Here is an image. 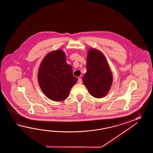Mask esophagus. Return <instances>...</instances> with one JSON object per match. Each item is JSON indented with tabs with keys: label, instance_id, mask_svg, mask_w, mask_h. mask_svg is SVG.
Here are the masks:
<instances>
[{
	"label": "esophagus",
	"instance_id": "1",
	"mask_svg": "<svg viewBox=\"0 0 153 153\" xmlns=\"http://www.w3.org/2000/svg\"><path fill=\"white\" fill-rule=\"evenodd\" d=\"M78 83H79V84H82V79H81V78H78Z\"/></svg>",
	"mask_w": 153,
	"mask_h": 153
}]
</instances>
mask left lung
I'll return each mask as SVG.
<instances>
[{
	"label": "left lung",
	"mask_w": 153,
	"mask_h": 153,
	"mask_svg": "<svg viewBox=\"0 0 153 153\" xmlns=\"http://www.w3.org/2000/svg\"><path fill=\"white\" fill-rule=\"evenodd\" d=\"M87 71L82 81L90 94L96 98H102L107 94L112 84V74L104 55L97 50L88 51Z\"/></svg>",
	"instance_id": "8db88e82"
}]
</instances>
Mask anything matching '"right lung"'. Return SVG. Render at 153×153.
Here are the masks:
<instances>
[{
  "mask_svg": "<svg viewBox=\"0 0 153 153\" xmlns=\"http://www.w3.org/2000/svg\"><path fill=\"white\" fill-rule=\"evenodd\" d=\"M77 80L78 78L73 76L71 65L66 63L62 50L50 52L42 60L38 72V81L42 92L50 100H65Z\"/></svg>",
  "mask_w": 153,
  "mask_h": 153,
  "instance_id": "1",
  "label": "right lung"
}]
</instances>
